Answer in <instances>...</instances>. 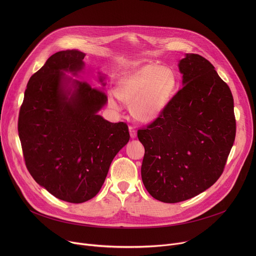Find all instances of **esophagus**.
I'll list each match as a JSON object with an SVG mask.
<instances>
[{"mask_svg":"<svg viewBox=\"0 0 256 256\" xmlns=\"http://www.w3.org/2000/svg\"><path fill=\"white\" fill-rule=\"evenodd\" d=\"M128 130H130V138H134L136 136V128H134L132 126H128Z\"/></svg>","mask_w":256,"mask_h":256,"instance_id":"obj_1","label":"esophagus"}]
</instances>
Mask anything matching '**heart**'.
Returning a JSON list of instances; mask_svg holds the SVG:
<instances>
[{"mask_svg": "<svg viewBox=\"0 0 256 256\" xmlns=\"http://www.w3.org/2000/svg\"><path fill=\"white\" fill-rule=\"evenodd\" d=\"M176 87L173 70L155 64H144L122 78L116 87L118 99L130 103V112L144 122L156 120L169 103ZM110 104L118 108V103L110 98Z\"/></svg>", "mask_w": 256, "mask_h": 256, "instance_id": "heart-1", "label": "heart"}]
</instances>
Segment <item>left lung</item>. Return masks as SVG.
Here are the masks:
<instances>
[{"label":"left lung","mask_w":256,"mask_h":256,"mask_svg":"<svg viewBox=\"0 0 256 256\" xmlns=\"http://www.w3.org/2000/svg\"><path fill=\"white\" fill-rule=\"evenodd\" d=\"M178 66L184 86L153 122L138 130L144 148L142 184L167 204L210 188L224 171L236 136L232 92L214 66L196 54Z\"/></svg>","instance_id":"left-lung-1"}]
</instances>
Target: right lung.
Here are the masks:
<instances>
[{
    "label": "right lung",
    "mask_w": 256,
    "mask_h": 256,
    "mask_svg": "<svg viewBox=\"0 0 256 256\" xmlns=\"http://www.w3.org/2000/svg\"><path fill=\"white\" fill-rule=\"evenodd\" d=\"M85 54L56 52L29 79L20 107L18 134L25 165L54 196L81 204L100 190L114 158L130 140L126 122L97 112L107 95L86 82L64 86V70H82ZM101 81V79H100Z\"/></svg>",
    "instance_id": "add662e5"
}]
</instances>
